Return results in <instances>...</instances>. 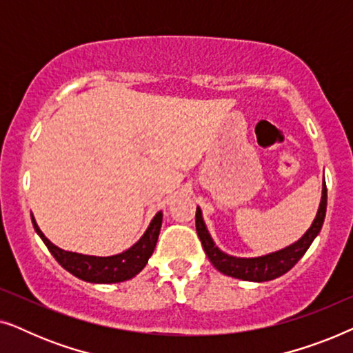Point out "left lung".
Here are the masks:
<instances>
[{
	"label": "left lung",
	"mask_w": 353,
	"mask_h": 353,
	"mask_svg": "<svg viewBox=\"0 0 353 353\" xmlns=\"http://www.w3.org/2000/svg\"><path fill=\"white\" fill-rule=\"evenodd\" d=\"M326 202V183L323 181V194L320 207H318L315 220H313L310 228L307 230V233L303 234L297 243L288 245V248H284L281 250H276V252L262 255V257L241 259L221 252V250L215 245L214 241H212L209 231L205 228L199 207H197L196 210V231L202 243V248L205 250L207 257H209L212 265H214L219 272L228 274V276L244 279V281H272V279L279 278L281 274L288 273L289 270L302 259V255L307 252V249L310 248L313 239H315L318 233H320L323 221H325Z\"/></svg>",
	"instance_id": "left-lung-1"
}]
</instances>
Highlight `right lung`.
I'll return each instance as SVG.
<instances>
[{
    "instance_id": "add662e5",
    "label": "right lung",
    "mask_w": 353,
    "mask_h": 353,
    "mask_svg": "<svg viewBox=\"0 0 353 353\" xmlns=\"http://www.w3.org/2000/svg\"><path fill=\"white\" fill-rule=\"evenodd\" d=\"M32 223L35 226L38 236L46 244L62 268L74 274V276L83 279L88 283H99V284H110V283H122L141 272L146 267L149 257L156 248L159 233L162 226V212H157L154 216L151 225L148 226L146 233L141 236V239L132 248L125 250L122 254L110 255V257H96V255H83L77 252H69L62 250L51 243L41 230L38 228L35 219L32 215Z\"/></svg>"
}]
</instances>
